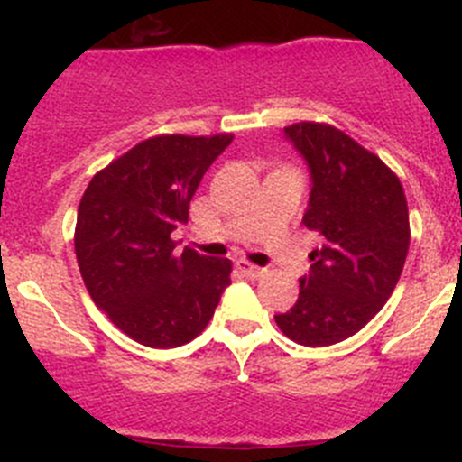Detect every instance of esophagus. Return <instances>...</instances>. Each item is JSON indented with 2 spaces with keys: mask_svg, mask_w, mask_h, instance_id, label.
Returning a JSON list of instances; mask_svg holds the SVG:
<instances>
[{
  "mask_svg": "<svg viewBox=\"0 0 462 462\" xmlns=\"http://www.w3.org/2000/svg\"><path fill=\"white\" fill-rule=\"evenodd\" d=\"M236 268H239V273H244L245 277H250V279H259L261 274L265 273L263 268H259V265L250 263V261H245V259H239V261H236Z\"/></svg>",
  "mask_w": 462,
  "mask_h": 462,
  "instance_id": "1",
  "label": "esophagus"
}]
</instances>
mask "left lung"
Masks as SVG:
<instances>
[{
	"mask_svg": "<svg viewBox=\"0 0 462 462\" xmlns=\"http://www.w3.org/2000/svg\"><path fill=\"white\" fill-rule=\"evenodd\" d=\"M283 132L309 161L304 226L321 245L297 304L274 321L292 342L330 346L365 328L393 292L411 239L407 197L398 174L342 129L304 120Z\"/></svg>",
	"mask_w": 462,
	"mask_h": 462,
	"instance_id": "1",
	"label": "left lung"
}]
</instances>
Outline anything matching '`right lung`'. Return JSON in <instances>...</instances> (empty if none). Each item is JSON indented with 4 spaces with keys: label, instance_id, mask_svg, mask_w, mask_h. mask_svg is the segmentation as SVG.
I'll return each instance as SVG.
<instances>
[{
    "label": "right lung",
    "instance_id": "add662e5",
    "mask_svg": "<svg viewBox=\"0 0 462 462\" xmlns=\"http://www.w3.org/2000/svg\"><path fill=\"white\" fill-rule=\"evenodd\" d=\"M232 134H161L88 180L73 244L85 286L134 342L174 348L203 333L230 283L232 261L176 250L189 201Z\"/></svg>",
    "mask_w": 462,
    "mask_h": 462
}]
</instances>
